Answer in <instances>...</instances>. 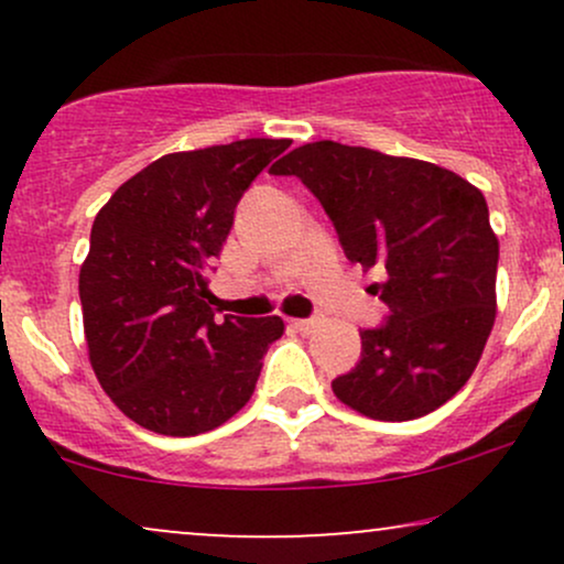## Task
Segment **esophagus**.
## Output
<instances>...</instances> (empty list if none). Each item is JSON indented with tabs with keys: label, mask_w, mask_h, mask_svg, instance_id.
Listing matches in <instances>:
<instances>
[{
	"label": "esophagus",
	"mask_w": 564,
	"mask_h": 564,
	"mask_svg": "<svg viewBox=\"0 0 564 564\" xmlns=\"http://www.w3.org/2000/svg\"><path fill=\"white\" fill-rule=\"evenodd\" d=\"M291 326H294L296 332L307 334V332H313V328H315V321L313 318H294V321H291Z\"/></svg>",
	"instance_id": "34e87169"
}]
</instances>
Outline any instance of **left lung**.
Segmentation results:
<instances>
[{"mask_svg":"<svg viewBox=\"0 0 564 564\" xmlns=\"http://www.w3.org/2000/svg\"><path fill=\"white\" fill-rule=\"evenodd\" d=\"M270 172L300 177L347 260L384 275L368 291L387 318L360 332V360L332 381L336 398L379 422L448 403L496 321L498 238L482 193L430 161L334 140L294 148Z\"/></svg>","mask_w":564,"mask_h":564,"instance_id":"left-lung-1","label":"left lung"}]
</instances>
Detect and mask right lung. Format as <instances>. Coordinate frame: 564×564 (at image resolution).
Segmentation results:
<instances>
[{
    "label": "right lung",
    "instance_id": "1",
    "mask_svg": "<svg viewBox=\"0 0 564 564\" xmlns=\"http://www.w3.org/2000/svg\"><path fill=\"white\" fill-rule=\"evenodd\" d=\"M291 140H236L170 153L97 212L79 273L89 364L124 416L193 437L249 403L283 321L217 318L212 262L238 200Z\"/></svg>",
    "mask_w": 564,
    "mask_h": 564
}]
</instances>
